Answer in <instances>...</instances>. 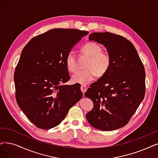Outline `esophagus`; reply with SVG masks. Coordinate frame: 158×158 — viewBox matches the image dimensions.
I'll use <instances>...</instances> for the list:
<instances>
[{"label":"esophagus","mask_w":158,"mask_h":158,"mask_svg":"<svg viewBox=\"0 0 158 158\" xmlns=\"http://www.w3.org/2000/svg\"><path fill=\"white\" fill-rule=\"evenodd\" d=\"M80 89H81V92H82V93H83V94H84V93H85V91H87V87L85 85H81V87H80Z\"/></svg>","instance_id":"obj_1"}]
</instances>
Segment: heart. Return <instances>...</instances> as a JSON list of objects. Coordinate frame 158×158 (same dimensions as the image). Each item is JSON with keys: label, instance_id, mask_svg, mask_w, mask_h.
Wrapping results in <instances>:
<instances>
[{"label": "heart", "instance_id": "1", "mask_svg": "<svg viewBox=\"0 0 158 158\" xmlns=\"http://www.w3.org/2000/svg\"><path fill=\"white\" fill-rule=\"evenodd\" d=\"M102 48L97 43L89 42L81 47V51L88 57L85 68L78 71L72 77L74 83L87 84L94 80L97 75L102 77L109 71L111 64V56L108 52L102 51ZM68 71L74 73L77 70V62L75 53L73 50L69 51L65 58Z\"/></svg>", "mask_w": 158, "mask_h": 158}]
</instances>
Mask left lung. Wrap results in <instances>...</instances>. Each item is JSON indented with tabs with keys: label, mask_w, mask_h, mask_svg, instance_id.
Returning a JSON list of instances; mask_svg holds the SVG:
<instances>
[{
	"label": "left lung",
	"mask_w": 158,
	"mask_h": 158,
	"mask_svg": "<svg viewBox=\"0 0 158 158\" xmlns=\"http://www.w3.org/2000/svg\"><path fill=\"white\" fill-rule=\"evenodd\" d=\"M89 39L104 45L111 64L85 93L94 104L85 117L98 130H115L128 123L144 97V67L134 45L124 37L106 31L92 33Z\"/></svg>",
	"instance_id": "8db88e82"
}]
</instances>
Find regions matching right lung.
I'll return each instance as SVG.
<instances>
[{
    "mask_svg": "<svg viewBox=\"0 0 158 158\" xmlns=\"http://www.w3.org/2000/svg\"><path fill=\"white\" fill-rule=\"evenodd\" d=\"M87 31L56 28L31 39L15 67V98L21 110L37 128L48 130L61 123L83 94L70 80L67 53Z\"/></svg>",
    "mask_w": 158,
    "mask_h": 158,
    "instance_id": "1",
    "label": "right lung"
}]
</instances>
